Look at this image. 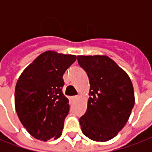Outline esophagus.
I'll return each mask as SVG.
<instances>
[{
	"instance_id": "1",
	"label": "esophagus",
	"mask_w": 152,
	"mask_h": 152,
	"mask_svg": "<svg viewBox=\"0 0 152 152\" xmlns=\"http://www.w3.org/2000/svg\"><path fill=\"white\" fill-rule=\"evenodd\" d=\"M78 98H79L78 95H75V96H73V97H72V99H73V100H76V99H77Z\"/></svg>"
}]
</instances>
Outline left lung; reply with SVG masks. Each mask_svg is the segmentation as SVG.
Returning <instances> with one entry per match:
<instances>
[{
  "label": "left lung",
  "instance_id": "obj_1",
  "mask_svg": "<svg viewBox=\"0 0 152 152\" xmlns=\"http://www.w3.org/2000/svg\"><path fill=\"white\" fill-rule=\"evenodd\" d=\"M89 79L87 111L80 118L83 135L95 141L113 139L129 118L135 103L129 76L107 56H78Z\"/></svg>",
  "mask_w": 152,
  "mask_h": 152
}]
</instances>
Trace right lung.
Segmentation results:
<instances>
[{
    "label": "right lung",
    "instance_id": "obj_1",
    "mask_svg": "<svg viewBox=\"0 0 152 152\" xmlns=\"http://www.w3.org/2000/svg\"><path fill=\"white\" fill-rule=\"evenodd\" d=\"M76 56L46 51L24 69L15 90V106L20 122L32 137L47 141L61 136L69 112L62 92L63 75Z\"/></svg>",
    "mask_w": 152,
    "mask_h": 152
}]
</instances>
